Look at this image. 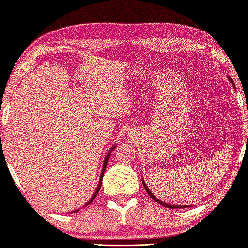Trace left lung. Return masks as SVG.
<instances>
[{
    "instance_id": "obj_1",
    "label": "left lung",
    "mask_w": 248,
    "mask_h": 248,
    "mask_svg": "<svg viewBox=\"0 0 248 248\" xmlns=\"http://www.w3.org/2000/svg\"><path fill=\"white\" fill-rule=\"evenodd\" d=\"M228 79H229V81H230V83L232 84L233 87H235V84H233V81H232V79L230 77H228ZM142 184H143V186H144V188H145V191L148 192V194L151 196L152 199L155 200V202H158L159 204H161L162 206H166V208H169V209H184V208H188L189 205H174V204H168V203H165V202H162V201H160V200H159L158 198H155V196L154 195V193H151V191L150 189L148 188V186H147V184H145L144 183V181H143V178H142Z\"/></svg>"
}]
</instances>
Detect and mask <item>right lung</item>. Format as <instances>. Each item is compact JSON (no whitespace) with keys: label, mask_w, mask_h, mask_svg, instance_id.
<instances>
[{"label":"right lung","mask_w":248,"mask_h":248,"mask_svg":"<svg viewBox=\"0 0 248 248\" xmlns=\"http://www.w3.org/2000/svg\"><path fill=\"white\" fill-rule=\"evenodd\" d=\"M115 147H116V145H113V147H111V149L109 151H108V154H107V155H106V158H105V160H104V165H103V169H101V172H100V178H99V183H98V186H97V188H96V191H94V193H93V195L91 196L90 198V200L89 201H88L86 204H84V206H88L90 204L91 202L93 201L94 200V198H96V195L98 194V192H99V189H100V187H101V183H103V177H104V172H105V169H106V166H107V162H108V160H109V158H110V155H111V151L114 150L115 149ZM79 211V209H77V210H74V211H72L71 213H74V212H78Z\"/></svg>","instance_id":"obj_1"}]
</instances>
